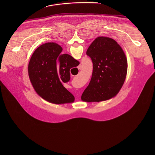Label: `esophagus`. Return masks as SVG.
<instances>
[{
  "instance_id": "esophagus-1",
  "label": "esophagus",
  "mask_w": 155,
  "mask_h": 155,
  "mask_svg": "<svg viewBox=\"0 0 155 155\" xmlns=\"http://www.w3.org/2000/svg\"><path fill=\"white\" fill-rule=\"evenodd\" d=\"M78 69L79 70H81V69H82V66H81V65H78Z\"/></svg>"
}]
</instances>
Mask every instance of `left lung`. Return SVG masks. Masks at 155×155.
<instances>
[{"instance_id":"8db88e82","label":"left lung","mask_w":155,"mask_h":155,"mask_svg":"<svg viewBox=\"0 0 155 155\" xmlns=\"http://www.w3.org/2000/svg\"><path fill=\"white\" fill-rule=\"evenodd\" d=\"M93 64L91 81L81 95L84 102H101L115 97L125 81L127 61L118 43L114 39L97 37L86 51Z\"/></svg>"}]
</instances>
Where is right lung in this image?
Listing matches in <instances>:
<instances>
[{
	"instance_id": "obj_1",
	"label": "right lung",
	"mask_w": 155,
	"mask_h": 155,
	"mask_svg": "<svg viewBox=\"0 0 155 155\" xmlns=\"http://www.w3.org/2000/svg\"><path fill=\"white\" fill-rule=\"evenodd\" d=\"M54 42L40 45L32 54L29 65L30 81L36 93L45 101L61 104L73 102L74 96L62 85L71 79L70 69L80 62Z\"/></svg>"
}]
</instances>
